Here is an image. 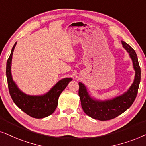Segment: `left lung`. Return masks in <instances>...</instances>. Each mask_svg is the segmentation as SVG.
Instances as JSON below:
<instances>
[{"mask_svg":"<svg viewBox=\"0 0 146 146\" xmlns=\"http://www.w3.org/2000/svg\"><path fill=\"white\" fill-rule=\"evenodd\" d=\"M121 43L129 53L135 71L134 81L127 92L113 100L101 102L91 98L87 93L85 85L80 82L79 83V96L81 107L87 115L95 119L107 121L114 119L130 108L136 98L141 79V69L133 48L125 42L121 41Z\"/></svg>","mask_w":146,"mask_h":146,"instance_id":"1","label":"left lung"}]
</instances>
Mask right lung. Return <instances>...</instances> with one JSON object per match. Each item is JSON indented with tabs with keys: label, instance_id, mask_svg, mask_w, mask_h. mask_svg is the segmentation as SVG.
Segmentation results:
<instances>
[{
	"label": "right lung",
	"instance_id": "obj_1",
	"mask_svg": "<svg viewBox=\"0 0 146 146\" xmlns=\"http://www.w3.org/2000/svg\"><path fill=\"white\" fill-rule=\"evenodd\" d=\"M17 42L13 46L11 55L7 62V78L9 93L15 104L23 111L31 117L41 119L51 115L57 108L58 99L61 93L66 88L71 78H65L59 81L47 93L40 96H31L23 93L17 87L13 80L11 67L13 50Z\"/></svg>",
	"mask_w": 146,
	"mask_h": 146
}]
</instances>
